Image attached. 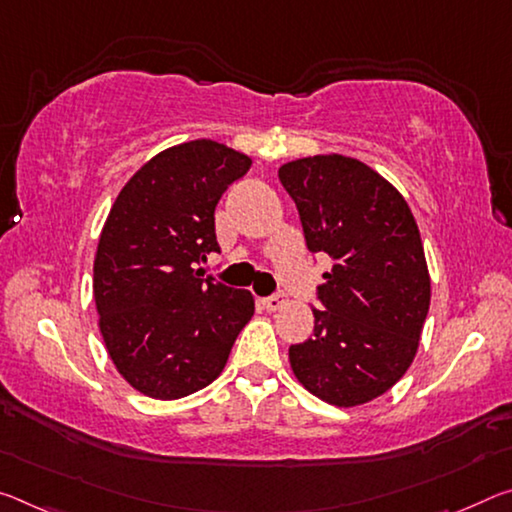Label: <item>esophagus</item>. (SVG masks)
Wrapping results in <instances>:
<instances>
[{"instance_id": "esophagus-1", "label": "esophagus", "mask_w": 512, "mask_h": 512, "mask_svg": "<svg viewBox=\"0 0 512 512\" xmlns=\"http://www.w3.org/2000/svg\"><path fill=\"white\" fill-rule=\"evenodd\" d=\"M285 303H287V296L280 294V291H278V294H271V296L264 298V307H266V310H271V312L280 310V307Z\"/></svg>"}]
</instances>
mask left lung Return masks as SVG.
<instances>
[{
    "mask_svg": "<svg viewBox=\"0 0 512 512\" xmlns=\"http://www.w3.org/2000/svg\"><path fill=\"white\" fill-rule=\"evenodd\" d=\"M278 177L307 250L332 259L316 287L314 335L291 344V369L321 401L367 403L408 371L431 305L415 216L376 170L342 154L289 161Z\"/></svg>",
    "mask_w": 512,
    "mask_h": 512,
    "instance_id": "left-lung-1",
    "label": "left lung"
}]
</instances>
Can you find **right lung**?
Listing matches in <instances>:
<instances>
[{
  "mask_svg": "<svg viewBox=\"0 0 512 512\" xmlns=\"http://www.w3.org/2000/svg\"><path fill=\"white\" fill-rule=\"evenodd\" d=\"M248 168L223 143L189 141L152 157L113 202L93 294L113 364L145 396L173 401L207 387L255 314L250 291L196 269L221 250L216 205Z\"/></svg>",
  "mask_w": 512,
  "mask_h": 512,
  "instance_id": "1",
  "label": "right lung"
}]
</instances>
